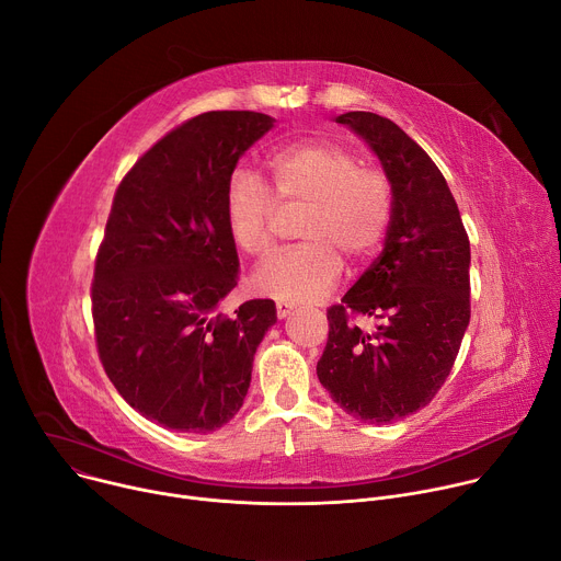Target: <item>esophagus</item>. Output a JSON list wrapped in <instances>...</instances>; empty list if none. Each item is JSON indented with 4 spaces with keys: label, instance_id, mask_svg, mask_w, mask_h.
Here are the masks:
<instances>
[{
    "label": "esophagus",
    "instance_id": "1",
    "mask_svg": "<svg viewBox=\"0 0 561 561\" xmlns=\"http://www.w3.org/2000/svg\"><path fill=\"white\" fill-rule=\"evenodd\" d=\"M291 309H294V305H291V302H287V300H278V302H276V314H278V319L289 317V314H291Z\"/></svg>",
    "mask_w": 561,
    "mask_h": 561
}]
</instances>
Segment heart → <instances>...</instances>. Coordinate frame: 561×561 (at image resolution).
<instances>
[{"label": "heart", "instance_id": "heart-1", "mask_svg": "<svg viewBox=\"0 0 561 561\" xmlns=\"http://www.w3.org/2000/svg\"><path fill=\"white\" fill-rule=\"evenodd\" d=\"M272 190L249 169L225 184V222L242 254L263 259L276 244L283 211H300V247L267 261L254 274L261 294L305 302L323 298L341 278L343 261L363 265L379 252L392 222V182L363 167L354 151L330 140H305L267 158Z\"/></svg>", "mask_w": 561, "mask_h": 561}]
</instances>
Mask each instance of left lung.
<instances>
[{
  "instance_id": "left-lung-1",
  "label": "left lung",
  "mask_w": 561,
  "mask_h": 561,
  "mask_svg": "<svg viewBox=\"0 0 561 561\" xmlns=\"http://www.w3.org/2000/svg\"><path fill=\"white\" fill-rule=\"evenodd\" d=\"M336 122L377 151L394 207L383 252L328 309L317 375L347 414L386 425L425 408L450 375L470 323V240L444 173L399 124L369 111ZM360 316L378 328L360 331Z\"/></svg>"
}]
</instances>
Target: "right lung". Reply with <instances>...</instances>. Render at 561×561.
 I'll return each instance as SVG.
<instances>
[{
	"mask_svg": "<svg viewBox=\"0 0 561 561\" xmlns=\"http://www.w3.org/2000/svg\"><path fill=\"white\" fill-rule=\"evenodd\" d=\"M272 122L256 111L201 113L145 151L115 190L91 283L98 356L119 397L169 430L225 425L276 323L270 298L218 312L238 285L225 184Z\"/></svg>",
	"mask_w": 561,
	"mask_h": 561,
	"instance_id": "right-lung-1",
	"label": "right lung"
}]
</instances>
